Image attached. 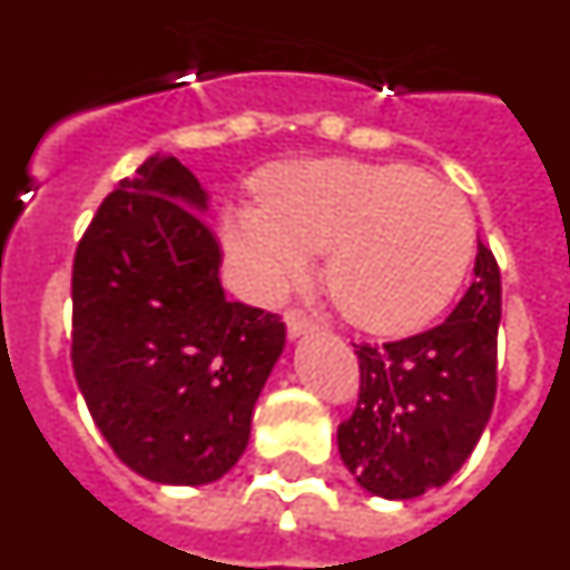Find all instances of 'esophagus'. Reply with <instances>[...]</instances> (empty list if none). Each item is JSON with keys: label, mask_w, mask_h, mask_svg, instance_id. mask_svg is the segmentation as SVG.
Listing matches in <instances>:
<instances>
[{"label": "esophagus", "mask_w": 570, "mask_h": 570, "mask_svg": "<svg viewBox=\"0 0 570 570\" xmlns=\"http://www.w3.org/2000/svg\"><path fill=\"white\" fill-rule=\"evenodd\" d=\"M285 325H288L291 340H299V336L314 334L316 331L314 322H311L305 314H299V311H288V314H285Z\"/></svg>", "instance_id": "34e87169"}]
</instances>
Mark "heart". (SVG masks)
I'll return each mask as SVG.
<instances>
[{
  "instance_id": "b5f03b06",
  "label": "heart",
  "mask_w": 570,
  "mask_h": 570,
  "mask_svg": "<svg viewBox=\"0 0 570 570\" xmlns=\"http://www.w3.org/2000/svg\"><path fill=\"white\" fill-rule=\"evenodd\" d=\"M262 205L223 210L242 285L271 299L325 250V285L371 334H407L454 299L473 256V214L451 185L400 163L308 159L268 170Z\"/></svg>"
}]
</instances>
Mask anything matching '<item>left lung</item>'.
I'll return each instance as SVG.
<instances>
[{"instance_id":"obj_1","label":"left lung","mask_w":570,"mask_h":570,"mask_svg":"<svg viewBox=\"0 0 570 570\" xmlns=\"http://www.w3.org/2000/svg\"><path fill=\"white\" fill-rule=\"evenodd\" d=\"M500 316V268L480 242L471 288L442 325L356 345L360 402L336 445L367 493L414 500L445 485L471 456L497 396Z\"/></svg>"}]
</instances>
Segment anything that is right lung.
Instances as JSON below:
<instances>
[{
  "instance_id": "1",
  "label": "right lung",
  "mask_w": 570,
  "mask_h": 570,
  "mask_svg": "<svg viewBox=\"0 0 570 570\" xmlns=\"http://www.w3.org/2000/svg\"><path fill=\"white\" fill-rule=\"evenodd\" d=\"M210 196L148 156L99 205L73 259V374L114 454L159 485H208L239 462L285 347L276 314L228 302Z\"/></svg>"
}]
</instances>
